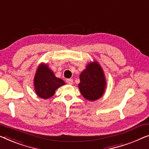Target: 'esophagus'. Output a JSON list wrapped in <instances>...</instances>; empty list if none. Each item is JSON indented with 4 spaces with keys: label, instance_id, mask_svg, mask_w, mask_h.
<instances>
[{
    "label": "esophagus",
    "instance_id": "esophagus-1",
    "mask_svg": "<svg viewBox=\"0 0 149 149\" xmlns=\"http://www.w3.org/2000/svg\"><path fill=\"white\" fill-rule=\"evenodd\" d=\"M66 82L68 84H73V79H66Z\"/></svg>",
    "mask_w": 149,
    "mask_h": 149
}]
</instances>
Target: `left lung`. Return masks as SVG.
I'll return each mask as SVG.
<instances>
[{"instance_id": "1", "label": "left lung", "mask_w": 149, "mask_h": 149, "mask_svg": "<svg viewBox=\"0 0 149 149\" xmlns=\"http://www.w3.org/2000/svg\"><path fill=\"white\" fill-rule=\"evenodd\" d=\"M79 79V90L86 99L94 101L102 96L106 81L103 71L97 62L88 64L81 74Z\"/></svg>"}]
</instances>
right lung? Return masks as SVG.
Listing matches in <instances>:
<instances>
[{"mask_svg": "<svg viewBox=\"0 0 149 149\" xmlns=\"http://www.w3.org/2000/svg\"><path fill=\"white\" fill-rule=\"evenodd\" d=\"M35 89L40 97L47 99L53 96L55 90L65 84L62 79L57 78L47 65H41L37 70L34 79Z\"/></svg>", "mask_w": 149, "mask_h": 149, "instance_id": "1", "label": "right lung"}]
</instances>
